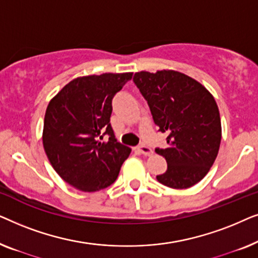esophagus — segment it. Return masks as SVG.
I'll list each match as a JSON object with an SVG mask.
<instances>
[{"label":"esophagus","mask_w":258,"mask_h":258,"mask_svg":"<svg viewBox=\"0 0 258 258\" xmlns=\"http://www.w3.org/2000/svg\"><path fill=\"white\" fill-rule=\"evenodd\" d=\"M137 150H139L141 154L147 155V156H150V155H153V149H151L150 147L146 146V144H141V146L137 147Z\"/></svg>","instance_id":"obj_1"}]
</instances>
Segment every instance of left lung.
Instances as JSON below:
<instances>
[{
	"label": "left lung",
	"mask_w": 258,
	"mask_h": 258,
	"mask_svg": "<svg viewBox=\"0 0 258 258\" xmlns=\"http://www.w3.org/2000/svg\"><path fill=\"white\" fill-rule=\"evenodd\" d=\"M134 83L149 105L167 147L155 151L167 161L157 181L174 189L199 183L210 170L220 149L222 128L216 101L202 84L174 70L140 72Z\"/></svg>",
	"instance_id": "left-lung-1"
}]
</instances>
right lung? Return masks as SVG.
<instances>
[{
	"label": "right lung",
	"mask_w": 258,
	"mask_h": 258,
	"mask_svg": "<svg viewBox=\"0 0 258 258\" xmlns=\"http://www.w3.org/2000/svg\"><path fill=\"white\" fill-rule=\"evenodd\" d=\"M132 76L105 73L77 77L49 102L44 151L55 171L74 188L89 192L107 188L128 158L130 148L115 139L110 116L112 98ZM104 135L109 137L107 143L100 141Z\"/></svg>",
	"instance_id": "1"
}]
</instances>
